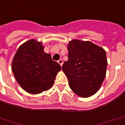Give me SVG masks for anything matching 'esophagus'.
Instances as JSON below:
<instances>
[{"label":"esophagus","instance_id":"1","mask_svg":"<svg viewBox=\"0 0 125 125\" xmlns=\"http://www.w3.org/2000/svg\"><path fill=\"white\" fill-rule=\"evenodd\" d=\"M58 63H59V64H60V66H62L63 64V60L62 59H59V61H58Z\"/></svg>","mask_w":125,"mask_h":125}]
</instances>
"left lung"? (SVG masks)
I'll return each mask as SVG.
<instances>
[{"label":"left lung","mask_w":125,"mask_h":125,"mask_svg":"<svg viewBox=\"0 0 125 125\" xmlns=\"http://www.w3.org/2000/svg\"><path fill=\"white\" fill-rule=\"evenodd\" d=\"M68 59L62 70L70 89L81 97L94 94L105 79L107 66L105 51L91 42L73 40L68 46Z\"/></svg>","instance_id":"left-lung-1"}]
</instances>
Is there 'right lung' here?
<instances>
[{
	"instance_id": "add662e5",
	"label": "right lung",
	"mask_w": 125,
	"mask_h": 125,
	"mask_svg": "<svg viewBox=\"0 0 125 125\" xmlns=\"http://www.w3.org/2000/svg\"><path fill=\"white\" fill-rule=\"evenodd\" d=\"M13 73L22 89L40 94L52 87L61 66L44 52L41 42L31 40L20 46L12 62Z\"/></svg>"
}]
</instances>
